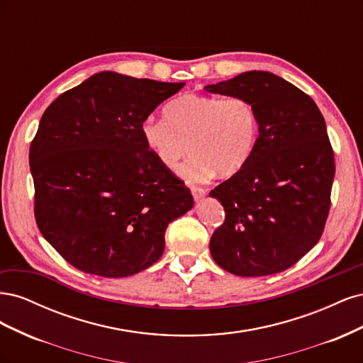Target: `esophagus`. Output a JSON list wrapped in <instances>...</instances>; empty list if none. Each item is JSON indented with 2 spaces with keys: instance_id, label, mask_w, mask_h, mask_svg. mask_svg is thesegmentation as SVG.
<instances>
[{
  "instance_id": "esophagus-1",
  "label": "esophagus",
  "mask_w": 363,
  "mask_h": 363,
  "mask_svg": "<svg viewBox=\"0 0 363 363\" xmlns=\"http://www.w3.org/2000/svg\"><path fill=\"white\" fill-rule=\"evenodd\" d=\"M191 192H192L194 199H195L196 201L201 200L203 196L206 195V189H203V188H199V186H192V188H191Z\"/></svg>"
}]
</instances>
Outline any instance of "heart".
<instances>
[{
  "label": "heart",
  "mask_w": 363,
  "mask_h": 363,
  "mask_svg": "<svg viewBox=\"0 0 363 363\" xmlns=\"http://www.w3.org/2000/svg\"><path fill=\"white\" fill-rule=\"evenodd\" d=\"M164 119L148 118L140 125L148 151L167 171L179 169L182 160L189 182L215 175L232 177L242 171L257 145L259 116L255 104L242 96L219 98L186 94L163 108Z\"/></svg>",
  "instance_id": "heart-1"
}]
</instances>
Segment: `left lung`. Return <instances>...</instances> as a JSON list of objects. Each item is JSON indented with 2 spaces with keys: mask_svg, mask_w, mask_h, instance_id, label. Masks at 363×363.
<instances>
[{
  "mask_svg": "<svg viewBox=\"0 0 363 363\" xmlns=\"http://www.w3.org/2000/svg\"><path fill=\"white\" fill-rule=\"evenodd\" d=\"M204 89L247 98L259 116L247 167L208 194L225 211L211 238V255L235 276L288 269L316 245L330 211L335 156L325 121L309 95L267 71L242 72Z\"/></svg>",
  "mask_w": 363,
  "mask_h": 363,
  "instance_id": "8db88e82",
  "label": "left lung"
}]
</instances>
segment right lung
<instances>
[{"label": "right lung", "instance_id": "right-lung-1", "mask_svg": "<svg viewBox=\"0 0 363 363\" xmlns=\"http://www.w3.org/2000/svg\"><path fill=\"white\" fill-rule=\"evenodd\" d=\"M184 83L94 74L43 112L30 145L35 216L72 267L133 276L157 262L164 232L194 206L189 188L162 168L140 125Z\"/></svg>", "mask_w": 363, "mask_h": 363}]
</instances>
